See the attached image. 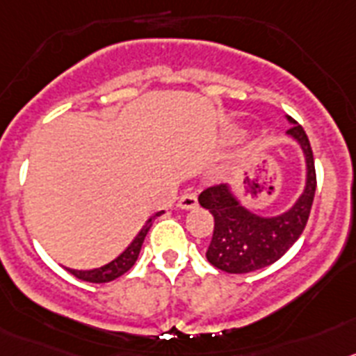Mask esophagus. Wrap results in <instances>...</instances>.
Segmentation results:
<instances>
[{
    "instance_id": "1",
    "label": "esophagus",
    "mask_w": 356,
    "mask_h": 356,
    "mask_svg": "<svg viewBox=\"0 0 356 356\" xmlns=\"http://www.w3.org/2000/svg\"><path fill=\"white\" fill-rule=\"evenodd\" d=\"M177 206L181 207V209H193V207L198 206L197 195L191 193V191H186V193L179 198Z\"/></svg>"
}]
</instances>
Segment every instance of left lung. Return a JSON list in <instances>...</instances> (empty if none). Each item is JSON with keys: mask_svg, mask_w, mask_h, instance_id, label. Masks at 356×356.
Instances as JSON below:
<instances>
[{"mask_svg": "<svg viewBox=\"0 0 356 356\" xmlns=\"http://www.w3.org/2000/svg\"><path fill=\"white\" fill-rule=\"evenodd\" d=\"M287 120L291 124L287 136L300 143L307 165L305 188L291 209L277 216H259L246 209L227 184L211 186L198 195L200 206L214 216L206 257L218 270L250 273L273 264L305 229L316 193V168L307 133L296 120L291 117Z\"/></svg>", "mask_w": 356, "mask_h": 356, "instance_id": "8db88e82", "label": "left lung"}]
</instances>
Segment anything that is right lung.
I'll use <instances>...</instances> for the list:
<instances>
[{"label":"right lung","mask_w":356,"mask_h":356,"mask_svg":"<svg viewBox=\"0 0 356 356\" xmlns=\"http://www.w3.org/2000/svg\"><path fill=\"white\" fill-rule=\"evenodd\" d=\"M163 213H165V211H159V213H156L154 216H150L149 220H147L145 225L142 227V230L138 232V236L131 241V245L127 246V248L124 250L122 254L118 255L117 259H113V261L108 262V264L101 266V268H95V270L79 271V270H69V268H67L69 273L74 275V277L79 278V280L92 282V284H104V282L115 280V278H118L120 275L126 273V271H129L134 266V262H136V259H138L140 250H142V245H143V239H145L147 232H149V229L152 227V222H154L158 216H161Z\"/></svg>","instance_id":"right-lung-1"}]
</instances>
